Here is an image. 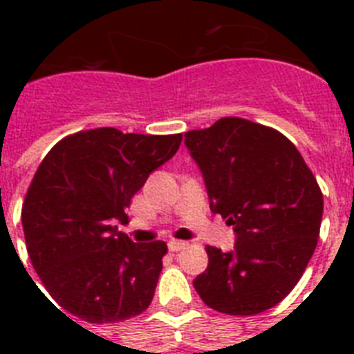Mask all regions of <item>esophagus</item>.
I'll use <instances>...</instances> for the list:
<instances>
[{"label": "esophagus", "mask_w": 354, "mask_h": 354, "mask_svg": "<svg viewBox=\"0 0 354 354\" xmlns=\"http://www.w3.org/2000/svg\"><path fill=\"white\" fill-rule=\"evenodd\" d=\"M169 250L171 252H180V250H183V248L187 246V242H183V241H169Z\"/></svg>", "instance_id": "obj_1"}]
</instances>
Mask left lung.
Here are the masks:
<instances>
[{
  "label": "left lung",
  "mask_w": 354,
  "mask_h": 354,
  "mask_svg": "<svg viewBox=\"0 0 354 354\" xmlns=\"http://www.w3.org/2000/svg\"><path fill=\"white\" fill-rule=\"evenodd\" d=\"M204 176L209 207L235 232L232 252L207 246L193 281L207 307L252 316L283 301L318 244L324 194L299 150L274 128L222 118L185 133Z\"/></svg>",
  "instance_id": "8db88e82"
}]
</instances>
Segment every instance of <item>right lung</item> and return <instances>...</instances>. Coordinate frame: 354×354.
Masks as SVG:
<instances>
[{
    "label": "right lung",
    "mask_w": 354,
    "mask_h": 354,
    "mask_svg": "<svg viewBox=\"0 0 354 354\" xmlns=\"http://www.w3.org/2000/svg\"><path fill=\"white\" fill-rule=\"evenodd\" d=\"M180 143L182 133L106 127L68 136L47 152L25 196L21 224L36 274L71 316L118 324L147 310L167 244L132 242L115 222H127L133 194Z\"/></svg>",
    "instance_id": "right-lung-1"
}]
</instances>
